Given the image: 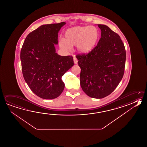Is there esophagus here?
Masks as SVG:
<instances>
[{
    "label": "esophagus",
    "mask_w": 147,
    "mask_h": 147,
    "mask_svg": "<svg viewBox=\"0 0 147 147\" xmlns=\"http://www.w3.org/2000/svg\"><path fill=\"white\" fill-rule=\"evenodd\" d=\"M73 60H74V64H78V60L76 57H74Z\"/></svg>",
    "instance_id": "esophagus-1"
}]
</instances>
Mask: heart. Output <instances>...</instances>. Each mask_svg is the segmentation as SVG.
I'll return each instance as SVG.
<instances>
[{
  "label": "heart",
  "instance_id": "obj_1",
  "mask_svg": "<svg viewBox=\"0 0 147 147\" xmlns=\"http://www.w3.org/2000/svg\"><path fill=\"white\" fill-rule=\"evenodd\" d=\"M99 37V31L94 26H75L65 32L64 38L60 40L59 46L64 51H69L72 47L77 45L79 52L87 53L94 48Z\"/></svg>",
  "mask_w": 147,
  "mask_h": 147
}]
</instances>
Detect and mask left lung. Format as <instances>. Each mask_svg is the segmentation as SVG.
<instances>
[{
    "label": "left lung",
    "instance_id": "8db88e82",
    "mask_svg": "<svg viewBox=\"0 0 147 147\" xmlns=\"http://www.w3.org/2000/svg\"><path fill=\"white\" fill-rule=\"evenodd\" d=\"M101 37L88 53L76 55L80 67V86L89 97L103 98L111 94L123 77L126 50L120 36L108 26L98 24Z\"/></svg>",
    "mask_w": 147,
    "mask_h": 147
}]
</instances>
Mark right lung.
Wrapping results in <instances>:
<instances>
[{
	"instance_id": "1",
	"label": "right lung",
	"mask_w": 147,
	"mask_h": 147,
	"mask_svg": "<svg viewBox=\"0 0 147 147\" xmlns=\"http://www.w3.org/2000/svg\"><path fill=\"white\" fill-rule=\"evenodd\" d=\"M65 22L42 25L28 34L20 53L23 78L31 90L45 99L59 97L64 88L61 78L74 65L72 55L55 53L58 33Z\"/></svg>"
}]
</instances>
